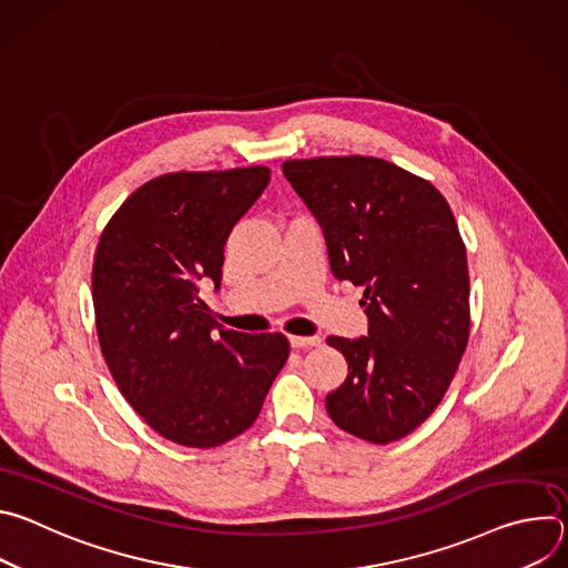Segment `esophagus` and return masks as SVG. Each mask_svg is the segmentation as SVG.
<instances>
[{
  "instance_id": "obj_1",
  "label": "esophagus",
  "mask_w": 568,
  "mask_h": 568,
  "mask_svg": "<svg viewBox=\"0 0 568 568\" xmlns=\"http://www.w3.org/2000/svg\"><path fill=\"white\" fill-rule=\"evenodd\" d=\"M318 344H321V339L316 335H312V337H296V335H292L290 337V346L292 348H312V346H318Z\"/></svg>"
}]
</instances>
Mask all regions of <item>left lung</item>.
Segmentation results:
<instances>
[{
  "mask_svg": "<svg viewBox=\"0 0 568 568\" xmlns=\"http://www.w3.org/2000/svg\"><path fill=\"white\" fill-rule=\"evenodd\" d=\"M283 175L316 217L335 278L364 287L368 337H328L348 377L326 409L368 443L404 438L440 404L469 337L454 213L436 186L377 156L294 159Z\"/></svg>",
  "mask_w": 568,
  "mask_h": 568,
  "instance_id": "1",
  "label": "left lung"
}]
</instances>
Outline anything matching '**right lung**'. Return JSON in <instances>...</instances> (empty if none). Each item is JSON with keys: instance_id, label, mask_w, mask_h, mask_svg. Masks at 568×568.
I'll list each match as a JSON object with an SVG mask.
<instances>
[{"instance_id": "obj_1", "label": "right lung", "mask_w": 568, "mask_h": 568, "mask_svg": "<svg viewBox=\"0 0 568 568\" xmlns=\"http://www.w3.org/2000/svg\"><path fill=\"white\" fill-rule=\"evenodd\" d=\"M267 184L265 166L161 175L99 240L92 296L103 357L132 409L184 447L250 429L290 355L281 333L226 331L200 298L204 278L220 290L226 237Z\"/></svg>"}]
</instances>
